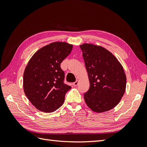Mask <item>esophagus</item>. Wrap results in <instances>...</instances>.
Masks as SVG:
<instances>
[{
	"instance_id": "esophagus-1",
	"label": "esophagus",
	"mask_w": 147,
	"mask_h": 147,
	"mask_svg": "<svg viewBox=\"0 0 147 147\" xmlns=\"http://www.w3.org/2000/svg\"><path fill=\"white\" fill-rule=\"evenodd\" d=\"M78 83H79V81H78V80H77L76 82H74V83H73V85H74V86H77L78 84Z\"/></svg>"
}]
</instances>
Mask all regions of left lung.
Wrapping results in <instances>:
<instances>
[{"label":"left lung","mask_w":147,"mask_h":147,"mask_svg":"<svg viewBox=\"0 0 147 147\" xmlns=\"http://www.w3.org/2000/svg\"><path fill=\"white\" fill-rule=\"evenodd\" d=\"M90 80L84 94L92 111L103 113L116 107L126 91V77L122 65L112 53L90 43L80 45Z\"/></svg>","instance_id":"left-lung-1"}]
</instances>
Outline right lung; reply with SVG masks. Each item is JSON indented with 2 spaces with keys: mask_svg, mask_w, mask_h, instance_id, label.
I'll list each match as a JSON object with an SVG mask.
<instances>
[{
  "mask_svg": "<svg viewBox=\"0 0 147 147\" xmlns=\"http://www.w3.org/2000/svg\"><path fill=\"white\" fill-rule=\"evenodd\" d=\"M73 45L56 42L41 48L28 62L23 74L26 96L35 108L45 113L55 112L63 104L71 86L64 83L61 63L72 51Z\"/></svg>",
  "mask_w": 147,
  "mask_h": 147,
  "instance_id": "obj_1",
  "label": "right lung"
}]
</instances>
